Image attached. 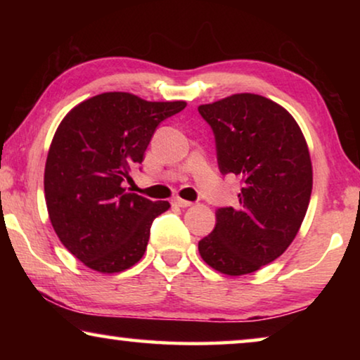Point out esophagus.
Masks as SVG:
<instances>
[{
  "instance_id": "esophagus-1",
  "label": "esophagus",
  "mask_w": 360,
  "mask_h": 360,
  "mask_svg": "<svg viewBox=\"0 0 360 360\" xmlns=\"http://www.w3.org/2000/svg\"><path fill=\"white\" fill-rule=\"evenodd\" d=\"M174 205L179 206V208H188L193 203L191 201H186V200H181V198H174Z\"/></svg>"
}]
</instances>
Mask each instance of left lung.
<instances>
[{"mask_svg":"<svg viewBox=\"0 0 360 360\" xmlns=\"http://www.w3.org/2000/svg\"><path fill=\"white\" fill-rule=\"evenodd\" d=\"M216 137L221 174L243 181L238 208L216 211L201 259L231 277L257 272L293 243L313 188L308 144L295 117L269 98L236 93L198 106Z\"/></svg>","mask_w":360,"mask_h":360,"instance_id":"obj_1","label":"left lung"}]
</instances>
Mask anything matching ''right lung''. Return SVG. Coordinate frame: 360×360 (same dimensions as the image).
<instances>
[{"instance_id": "obj_1", "label": "right lung", "mask_w": 360, "mask_h": 360, "mask_svg": "<svg viewBox=\"0 0 360 360\" xmlns=\"http://www.w3.org/2000/svg\"><path fill=\"white\" fill-rule=\"evenodd\" d=\"M185 106L108 91L58 124L44 172L46 205L60 243L88 269L117 274L144 255L152 221L170 203L129 193L122 181L144 160L155 127Z\"/></svg>"}]
</instances>
